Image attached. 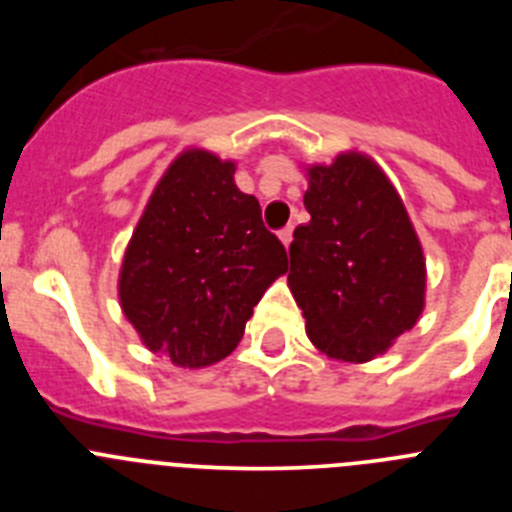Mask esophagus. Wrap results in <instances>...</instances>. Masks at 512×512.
<instances>
[{
    "label": "esophagus",
    "mask_w": 512,
    "mask_h": 512,
    "mask_svg": "<svg viewBox=\"0 0 512 512\" xmlns=\"http://www.w3.org/2000/svg\"><path fill=\"white\" fill-rule=\"evenodd\" d=\"M292 233H295V228H292V225H287V228L279 230V238H282L284 246H289V243H292Z\"/></svg>",
    "instance_id": "34e87169"
}]
</instances>
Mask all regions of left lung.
Instances as JSON below:
<instances>
[{
	"mask_svg": "<svg viewBox=\"0 0 512 512\" xmlns=\"http://www.w3.org/2000/svg\"><path fill=\"white\" fill-rule=\"evenodd\" d=\"M310 223L289 246V289L323 354L364 364L418 323L425 259L400 194L364 153L307 169Z\"/></svg>",
	"mask_w": 512,
	"mask_h": 512,
	"instance_id": "obj_1",
	"label": "left lung"
}]
</instances>
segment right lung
Instances as JSON below:
<instances>
[{
	"instance_id": "obj_1",
	"label": "right lung",
	"mask_w": 512,
	"mask_h": 512,
	"mask_svg": "<svg viewBox=\"0 0 512 512\" xmlns=\"http://www.w3.org/2000/svg\"><path fill=\"white\" fill-rule=\"evenodd\" d=\"M233 174V161L184 151L153 189L122 259L125 318L176 366L225 359L269 284L287 271L282 241Z\"/></svg>"
}]
</instances>
